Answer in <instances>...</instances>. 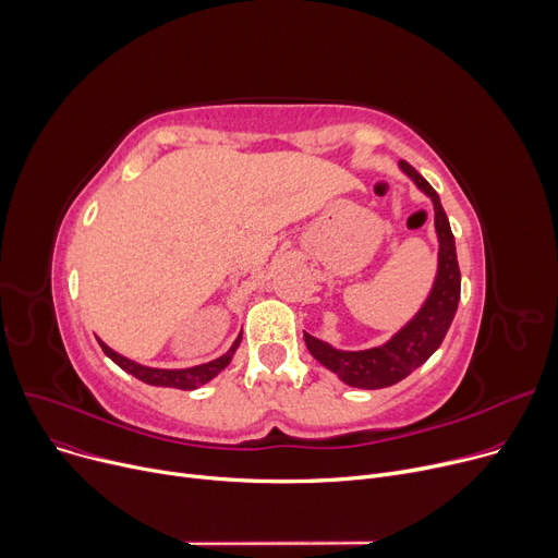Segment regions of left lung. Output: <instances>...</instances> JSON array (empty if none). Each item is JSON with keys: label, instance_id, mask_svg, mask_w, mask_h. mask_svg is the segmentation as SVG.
I'll return each instance as SVG.
<instances>
[{"label": "left lung", "instance_id": "8db88e82", "mask_svg": "<svg viewBox=\"0 0 558 558\" xmlns=\"http://www.w3.org/2000/svg\"><path fill=\"white\" fill-rule=\"evenodd\" d=\"M399 169L433 201L435 232L439 241L437 275L423 306L385 344L363 351H344L304 333L311 355L349 387L380 389L410 376L439 349L457 313V304H460L462 275L460 266H457L454 236L439 195L408 161H399Z\"/></svg>", "mask_w": 558, "mask_h": 558}]
</instances>
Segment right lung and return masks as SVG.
I'll use <instances>...</instances> for the list:
<instances>
[{"mask_svg": "<svg viewBox=\"0 0 558 558\" xmlns=\"http://www.w3.org/2000/svg\"><path fill=\"white\" fill-rule=\"evenodd\" d=\"M241 338L239 336L234 340V344L229 347L220 357L211 360V363H205V365H195V367H186V369H157V367H146V365H140L135 363V360H130L121 353H117L114 349H110L101 338H96L98 344H101L104 353L112 360V363H117L123 372L133 374L135 378L144 380L146 385H155V387H175V389H198L201 385L209 383L211 378H216L229 363H232V357L241 344Z\"/></svg>", "mask_w": 558, "mask_h": 558, "instance_id": "right-lung-1", "label": "right lung"}]
</instances>
